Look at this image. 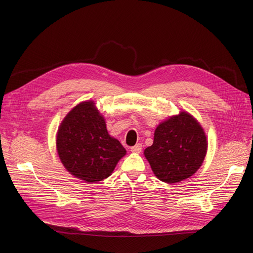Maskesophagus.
Here are the masks:
<instances>
[{
  "label": "esophagus",
  "mask_w": 253,
  "mask_h": 253,
  "mask_svg": "<svg viewBox=\"0 0 253 253\" xmlns=\"http://www.w3.org/2000/svg\"><path fill=\"white\" fill-rule=\"evenodd\" d=\"M141 151H142V144H140V143H138L135 146L131 147V152H133V153H140Z\"/></svg>",
  "instance_id": "1"
}]
</instances>
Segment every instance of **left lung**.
Here are the masks:
<instances>
[{
  "instance_id": "1",
  "label": "left lung",
  "mask_w": 253,
  "mask_h": 253,
  "mask_svg": "<svg viewBox=\"0 0 253 253\" xmlns=\"http://www.w3.org/2000/svg\"><path fill=\"white\" fill-rule=\"evenodd\" d=\"M206 152L203 128L192 115L182 111L157 126L153 144L144 150V155L159 180L177 183L199 169Z\"/></svg>"
}]
</instances>
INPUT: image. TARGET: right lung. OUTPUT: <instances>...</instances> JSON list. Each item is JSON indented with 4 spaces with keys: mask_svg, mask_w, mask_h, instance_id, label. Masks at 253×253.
Instances as JSON below:
<instances>
[{
    "mask_svg": "<svg viewBox=\"0 0 253 253\" xmlns=\"http://www.w3.org/2000/svg\"><path fill=\"white\" fill-rule=\"evenodd\" d=\"M56 146L64 167L87 183L109 177L126 154L121 143L108 134L104 117L93 101L78 104L62 121Z\"/></svg>",
    "mask_w": 253,
    "mask_h": 253,
    "instance_id": "1",
    "label": "right lung"
}]
</instances>
